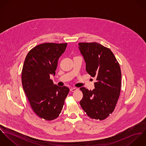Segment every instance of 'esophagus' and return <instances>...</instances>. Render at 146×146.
<instances>
[{
	"label": "esophagus",
	"instance_id": "1",
	"mask_svg": "<svg viewBox=\"0 0 146 146\" xmlns=\"http://www.w3.org/2000/svg\"><path fill=\"white\" fill-rule=\"evenodd\" d=\"M78 90V89L76 88H72L70 89V91L72 92H75Z\"/></svg>",
	"mask_w": 146,
	"mask_h": 146
}]
</instances>
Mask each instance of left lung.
<instances>
[{
    "instance_id": "8db88e82",
    "label": "left lung",
    "mask_w": 146,
    "mask_h": 146,
    "mask_svg": "<svg viewBox=\"0 0 146 146\" xmlns=\"http://www.w3.org/2000/svg\"><path fill=\"white\" fill-rule=\"evenodd\" d=\"M81 53L86 62V71L96 78L95 88L88 90L80 88L83 97L80 104L93 119L103 120L115 110L121 87V72L112 52L96 42H79Z\"/></svg>"
}]
</instances>
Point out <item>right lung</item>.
Instances as JSON below:
<instances>
[{
    "instance_id": "add662e5",
    "label": "right lung",
    "mask_w": 146,
    "mask_h": 146,
    "mask_svg": "<svg viewBox=\"0 0 146 146\" xmlns=\"http://www.w3.org/2000/svg\"><path fill=\"white\" fill-rule=\"evenodd\" d=\"M67 43L45 42L31 49L27 54L21 73L23 90L34 112L46 121L61 113L70 89L54 84L58 61Z\"/></svg>"
}]
</instances>
